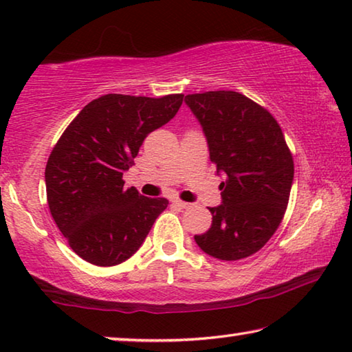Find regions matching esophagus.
Instances as JSON below:
<instances>
[{
    "label": "esophagus",
    "mask_w": 352,
    "mask_h": 352,
    "mask_svg": "<svg viewBox=\"0 0 352 352\" xmlns=\"http://www.w3.org/2000/svg\"><path fill=\"white\" fill-rule=\"evenodd\" d=\"M173 204H176L177 208H182V209H186V208L190 206V204L186 203V201H181V199H173Z\"/></svg>",
    "instance_id": "esophagus-1"
}]
</instances>
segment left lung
Wrapping results in <instances>:
<instances>
[{"label":"left lung","instance_id":"left-lung-1","mask_svg":"<svg viewBox=\"0 0 352 352\" xmlns=\"http://www.w3.org/2000/svg\"><path fill=\"white\" fill-rule=\"evenodd\" d=\"M184 100L201 124L217 175H225L221 204L209 208L212 225L195 242L223 261L250 256L274 236L288 206L294 162L282 129L266 108L236 91Z\"/></svg>","mask_w":352,"mask_h":352}]
</instances>
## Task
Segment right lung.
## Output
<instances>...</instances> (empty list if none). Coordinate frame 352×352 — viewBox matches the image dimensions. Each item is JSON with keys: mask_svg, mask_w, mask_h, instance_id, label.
<instances>
[{"mask_svg": "<svg viewBox=\"0 0 352 352\" xmlns=\"http://www.w3.org/2000/svg\"><path fill=\"white\" fill-rule=\"evenodd\" d=\"M182 94L153 99L105 94L75 116L45 166L52 217L77 255L94 266L131 258L168 206L124 187L140 146L182 105Z\"/></svg>", "mask_w": 352, "mask_h": 352, "instance_id": "1", "label": "right lung"}]
</instances>
